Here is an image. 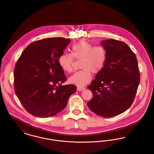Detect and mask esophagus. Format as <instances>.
I'll return each instance as SVG.
<instances>
[{
    "label": "esophagus",
    "instance_id": "obj_1",
    "mask_svg": "<svg viewBox=\"0 0 154 154\" xmlns=\"http://www.w3.org/2000/svg\"><path fill=\"white\" fill-rule=\"evenodd\" d=\"M84 89H85L84 87H77V91H84Z\"/></svg>",
    "mask_w": 154,
    "mask_h": 154
}]
</instances>
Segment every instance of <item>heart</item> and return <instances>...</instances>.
Listing matches in <instances>:
<instances>
[{
	"label": "heart",
	"instance_id": "obj_1",
	"mask_svg": "<svg viewBox=\"0 0 154 154\" xmlns=\"http://www.w3.org/2000/svg\"><path fill=\"white\" fill-rule=\"evenodd\" d=\"M74 58L82 60L80 68L82 70L72 75L69 79V82L82 87L91 81V72L97 74L102 70L107 54L102 46H94L86 40H81L72 46V54L64 52L59 57V65L64 72L69 73L72 72Z\"/></svg>",
	"mask_w": 154,
	"mask_h": 154
}]
</instances>
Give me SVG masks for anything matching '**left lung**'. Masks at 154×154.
I'll return each instance as SVG.
<instances>
[{"instance_id": "left-lung-1", "label": "left lung", "mask_w": 154, "mask_h": 154, "mask_svg": "<svg viewBox=\"0 0 154 154\" xmlns=\"http://www.w3.org/2000/svg\"><path fill=\"white\" fill-rule=\"evenodd\" d=\"M101 43L106 51V61L88 87L94 97L87 106L99 116L111 117L131 106L140 75L136 57L127 44L114 39Z\"/></svg>"}]
</instances>
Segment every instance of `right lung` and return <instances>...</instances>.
Masks as SVG:
<instances>
[{"mask_svg":"<svg viewBox=\"0 0 154 154\" xmlns=\"http://www.w3.org/2000/svg\"><path fill=\"white\" fill-rule=\"evenodd\" d=\"M70 40L62 37L33 42L24 50L15 66V93L29 113L40 118L54 116L63 110L76 92L66 81L58 63Z\"/></svg>","mask_w":154,"mask_h":154,"instance_id":"1","label":"right lung"}]
</instances>
